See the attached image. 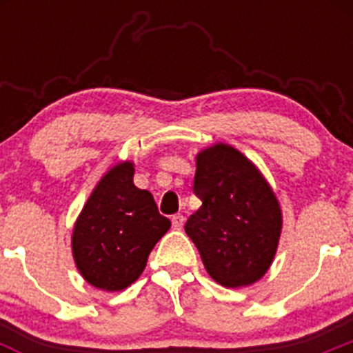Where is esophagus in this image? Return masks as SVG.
I'll return each instance as SVG.
<instances>
[{
    "label": "esophagus",
    "instance_id": "esophagus-1",
    "mask_svg": "<svg viewBox=\"0 0 353 353\" xmlns=\"http://www.w3.org/2000/svg\"><path fill=\"white\" fill-rule=\"evenodd\" d=\"M171 223H173L174 230H182L183 223H185V217H183L182 214H174L173 217H171Z\"/></svg>",
    "mask_w": 353,
    "mask_h": 353
}]
</instances>
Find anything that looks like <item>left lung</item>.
Returning <instances> with one entry per match:
<instances>
[{
    "instance_id": "1",
    "label": "left lung",
    "mask_w": 353,
    "mask_h": 353,
    "mask_svg": "<svg viewBox=\"0 0 353 353\" xmlns=\"http://www.w3.org/2000/svg\"><path fill=\"white\" fill-rule=\"evenodd\" d=\"M194 194L201 207L187 219L214 281L228 288L256 283L276 254L281 208L256 166L233 146L217 143L196 157Z\"/></svg>"
}]
</instances>
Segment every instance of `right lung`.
Returning <instances> with one entry per match:
<instances>
[{
    "mask_svg": "<svg viewBox=\"0 0 353 353\" xmlns=\"http://www.w3.org/2000/svg\"><path fill=\"white\" fill-rule=\"evenodd\" d=\"M170 226L154 196L134 185L132 162H121L97 183L77 217L72 254L90 285L120 292L141 276L148 254Z\"/></svg>",
    "mask_w": 353,
    "mask_h": 353,
    "instance_id": "right-lung-1",
    "label": "right lung"
}]
</instances>
